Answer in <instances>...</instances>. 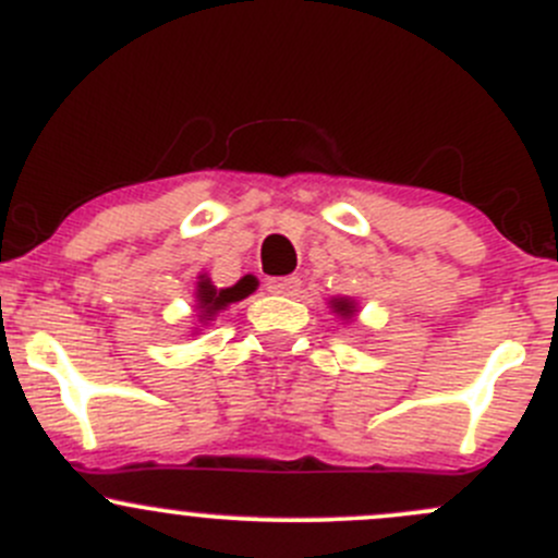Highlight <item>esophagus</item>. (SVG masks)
Returning <instances> with one entry per match:
<instances>
[{
    "label": "esophagus",
    "instance_id": "1",
    "mask_svg": "<svg viewBox=\"0 0 558 558\" xmlns=\"http://www.w3.org/2000/svg\"><path fill=\"white\" fill-rule=\"evenodd\" d=\"M296 289H300V278H269L267 280V291H272V294L291 296V294H296Z\"/></svg>",
    "mask_w": 558,
    "mask_h": 558
}]
</instances>
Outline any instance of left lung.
<instances>
[{
    "mask_svg": "<svg viewBox=\"0 0 558 558\" xmlns=\"http://www.w3.org/2000/svg\"><path fill=\"white\" fill-rule=\"evenodd\" d=\"M332 307L340 313V316H351V311H354V305H351L349 300H332Z\"/></svg>",
    "mask_w": 558,
    "mask_h": 558,
    "instance_id": "8db88e82",
    "label": "left lung"
}]
</instances>
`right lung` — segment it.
Returning <instances> with one entry per match:
<instances>
[{
    "mask_svg": "<svg viewBox=\"0 0 558 558\" xmlns=\"http://www.w3.org/2000/svg\"><path fill=\"white\" fill-rule=\"evenodd\" d=\"M256 278L253 275H245V278L240 280V283H234L231 289H215L213 283H209L207 278H202V283H198V307L204 311V316H215L218 311H223L226 305H231V302H240L245 300L247 294H253L256 291Z\"/></svg>",
    "mask_w": 558,
    "mask_h": 558,
    "instance_id": "add662e5",
    "label": "right lung"
}]
</instances>
